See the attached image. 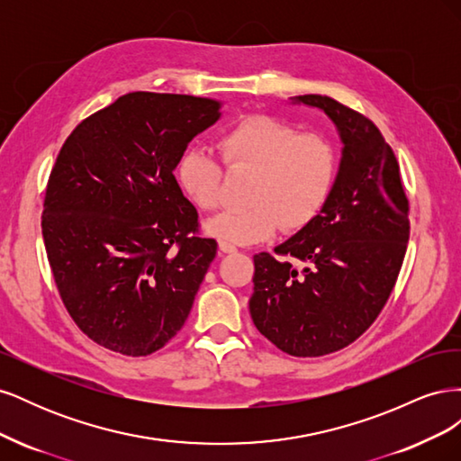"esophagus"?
<instances>
[{"instance_id":"obj_1","label":"esophagus","mask_w":461,"mask_h":461,"mask_svg":"<svg viewBox=\"0 0 461 461\" xmlns=\"http://www.w3.org/2000/svg\"><path fill=\"white\" fill-rule=\"evenodd\" d=\"M219 249H221V254H232V252H236V246L230 244V242L221 240L219 242Z\"/></svg>"}]
</instances>
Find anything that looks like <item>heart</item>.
<instances>
[{"mask_svg": "<svg viewBox=\"0 0 461 461\" xmlns=\"http://www.w3.org/2000/svg\"><path fill=\"white\" fill-rule=\"evenodd\" d=\"M222 161L232 171H254L244 209L207 222V232L234 244H258L278 230L298 232L319 215L337 178V151L323 134L271 115H248L219 136ZM176 180L185 196L203 212L221 205L222 165L205 148L178 159Z\"/></svg>", "mask_w": 461, "mask_h": 461, "instance_id": "obj_1", "label": "heart"}]
</instances>
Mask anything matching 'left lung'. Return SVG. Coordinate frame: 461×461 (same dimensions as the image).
<instances>
[{
  "instance_id": "left-lung-1",
  "label": "left lung",
  "mask_w": 461,
  "mask_h": 461,
  "mask_svg": "<svg viewBox=\"0 0 461 461\" xmlns=\"http://www.w3.org/2000/svg\"><path fill=\"white\" fill-rule=\"evenodd\" d=\"M294 102L325 111L344 144L342 159L321 213L275 248L281 258L254 256L249 315L278 350L319 357L359 339L384 308L406 256L410 202L394 151L373 121L329 95Z\"/></svg>"
}]
</instances>
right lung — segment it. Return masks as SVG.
Segmentation results:
<instances>
[{
	"mask_svg": "<svg viewBox=\"0 0 461 461\" xmlns=\"http://www.w3.org/2000/svg\"><path fill=\"white\" fill-rule=\"evenodd\" d=\"M221 104L131 92L68 134L44 198L41 236L59 296L90 340L158 352L183 329L217 254L173 175Z\"/></svg>",
	"mask_w": 461,
	"mask_h": 461,
	"instance_id": "add662e5",
	"label": "right lung"
}]
</instances>
